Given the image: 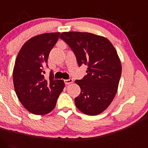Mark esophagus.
Masks as SVG:
<instances>
[{"label": "esophagus", "mask_w": 148, "mask_h": 148, "mask_svg": "<svg viewBox=\"0 0 148 148\" xmlns=\"http://www.w3.org/2000/svg\"><path fill=\"white\" fill-rule=\"evenodd\" d=\"M73 79H64V82H65L66 84H71V83H73Z\"/></svg>", "instance_id": "34e87169"}]
</instances>
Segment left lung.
<instances>
[{
	"label": "left lung",
	"mask_w": 148,
	"mask_h": 148,
	"mask_svg": "<svg viewBox=\"0 0 148 148\" xmlns=\"http://www.w3.org/2000/svg\"><path fill=\"white\" fill-rule=\"evenodd\" d=\"M61 39L69 45L79 66H87V75L75 80L81 92L75 99L76 107L88 115H97L110 106L117 94L122 65L108 39L87 32H63Z\"/></svg>",
	"instance_id": "left-lung-1"
}]
</instances>
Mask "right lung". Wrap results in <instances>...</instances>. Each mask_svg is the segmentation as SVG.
<instances>
[{
    "instance_id": "obj_1",
    "label": "right lung",
    "mask_w": 148,
    "mask_h": 148,
    "mask_svg": "<svg viewBox=\"0 0 148 148\" xmlns=\"http://www.w3.org/2000/svg\"><path fill=\"white\" fill-rule=\"evenodd\" d=\"M60 33H47L31 38L24 43L16 56L13 69V83L18 99L28 111L42 115L55 108L65 87L63 79H54L51 71L45 79L44 69L51 49Z\"/></svg>"
}]
</instances>
